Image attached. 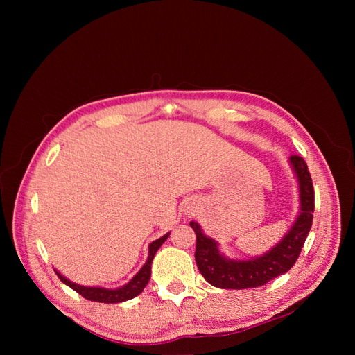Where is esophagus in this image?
<instances>
[{
    "mask_svg": "<svg viewBox=\"0 0 355 355\" xmlns=\"http://www.w3.org/2000/svg\"><path fill=\"white\" fill-rule=\"evenodd\" d=\"M187 210H188V213L196 211V202H189V204H188V207H187Z\"/></svg>",
    "mask_w": 355,
    "mask_h": 355,
    "instance_id": "1",
    "label": "esophagus"
}]
</instances>
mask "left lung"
Masks as SVG:
<instances>
[{
    "label": "left lung",
    "mask_w": 355,
    "mask_h": 355,
    "mask_svg": "<svg viewBox=\"0 0 355 355\" xmlns=\"http://www.w3.org/2000/svg\"><path fill=\"white\" fill-rule=\"evenodd\" d=\"M299 184V216L280 243L270 252L253 259L235 261L225 257L218 243L202 234L197 222H189L196 231V262L201 275L211 286L219 288H253L266 284L278 275L287 272L295 265L305 244L314 218V187L305 159L299 155L290 157Z\"/></svg>",
    "instance_id": "8db88e82"
}]
</instances>
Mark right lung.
<instances>
[{
  "mask_svg": "<svg viewBox=\"0 0 355 355\" xmlns=\"http://www.w3.org/2000/svg\"><path fill=\"white\" fill-rule=\"evenodd\" d=\"M168 237V234L163 235V237L153 241L149 244V253H148V261L145 265L141 268L130 282H128L125 286H121L118 288H105V287H89V286H80L77 283L69 282L68 278L63 277L60 272L56 271L58 277L60 278L62 283H65L71 288H73L75 292L80 293L83 297L93 300V302H102V304H118V302H124V300L133 299L139 293L144 292V288L146 287L149 278H151V265L153 259L157 253V250L161 247Z\"/></svg>",
  "mask_w": 355,
  "mask_h": 355,
  "instance_id": "add662e5",
  "label": "right lung"
}]
</instances>
